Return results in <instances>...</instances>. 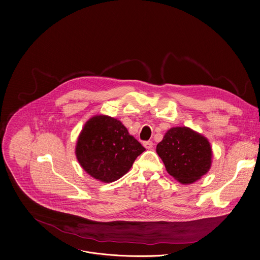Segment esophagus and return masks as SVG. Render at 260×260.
Here are the masks:
<instances>
[{"instance_id": "1", "label": "esophagus", "mask_w": 260, "mask_h": 260, "mask_svg": "<svg viewBox=\"0 0 260 260\" xmlns=\"http://www.w3.org/2000/svg\"><path fill=\"white\" fill-rule=\"evenodd\" d=\"M144 146L145 148H147V149H150V148H152V146H153V143L151 142V141H147V142H144Z\"/></svg>"}]
</instances>
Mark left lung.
I'll list each match as a JSON object with an SVG mask.
<instances>
[{"mask_svg":"<svg viewBox=\"0 0 260 260\" xmlns=\"http://www.w3.org/2000/svg\"><path fill=\"white\" fill-rule=\"evenodd\" d=\"M167 172L180 183L200 179L210 169L212 151L209 142L186 126L173 127L156 145Z\"/></svg>","mask_w":260,"mask_h":260,"instance_id":"1","label":"left lung"}]
</instances>
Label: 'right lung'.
<instances>
[{"label": "right lung", "instance_id": "obj_1", "mask_svg": "<svg viewBox=\"0 0 260 260\" xmlns=\"http://www.w3.org/2000/svg\"><path fill=\"white\" fill-rule=\"evenodd\" d=\"M144 150L119 120L108 116L89 118L76 145L81 167L103 182H113L124 175Z\"/></svg>", "mask_w": 260, "mask_h": 260}]
</instances>
